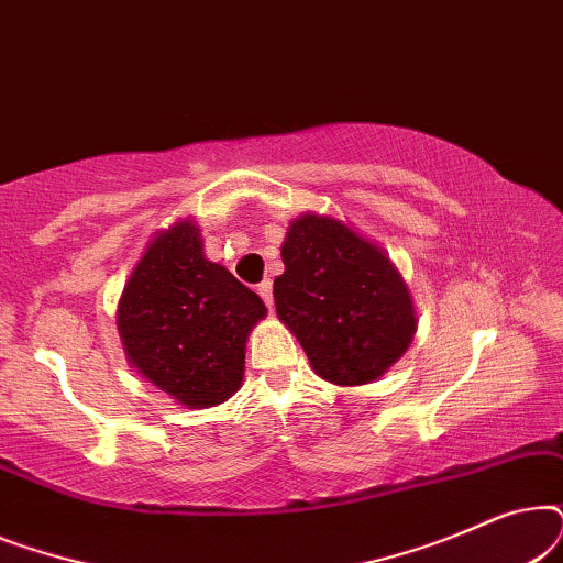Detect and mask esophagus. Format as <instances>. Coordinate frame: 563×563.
I'll return each instance as SVG.
<instances>
[{
    "instance_id": "esophagus-1",
    "label": "esophagus",
    "mask_w": 563,
    "mask_h": 563,
    "mask_svg": "<svg viewBox=\"0 0 563 563\" xmlns=\"http://www.w3.org/2000/svg\"><path fill=\"white\" fill-rule=\"evenodd\" d=\"M258 297L261 299H264V302H266V307H268V310H272V307H274V295H272V282H268V279H264V282H261L258 284Z\"/></svg>"
}]
</instances>
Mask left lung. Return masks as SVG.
Here are the masks:
<instances>
[{"mask_svg": "<svg viewBox=\"0 0 563 563\" xmlns=\"http://www.w3.org/2000/svg\"><path fill=\"white\" fill-rule=\"evenodd\" d=\"M276 314L302 345L312 372L335 387H361L410 349L412 295L379 243L333 214L302 212L282 243Z\"/></svg>", "mask_w": 563, "mask_h": 563, "instance_id": "obj_1", "label": "left lung"}]
</instances>
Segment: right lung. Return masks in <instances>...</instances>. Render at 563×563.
<instances>
[{
  "mask_svg": "<svg viewBox=\"0 0 563 563\" xmlns=\"http://www.w3.org/2000/svg\"><path fill=\"white\" fill-rule=\"evenodd\" d=\"M264 318L256 291L205 256L191 218L151 238L118 302L128 364L187 410L222 405L241 389L245 343Z\"/></svg>",
  "mask_w": 563,
  "mask_h": 563,
  "instance_id": "1",
  "label": "right lung"
}]
</instances>
